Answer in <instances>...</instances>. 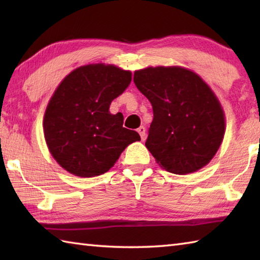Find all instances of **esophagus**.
I'll list each match as a JSON object with an SVG mask.
<instances>
[{
	"label": "esophagus",
	"mask_w": 260,
	"mask_h": 260,
	"mask_svg": "<svg viewBox=\"0 0 260 260\" xmlns=\"http://www.w3.org/2000/svg\"><path fill=\"white\" fill-rule=\"evenodd\" d=\"M137 132H139V134L141 135V139L144 140L145 136H146V129H145V127H144V126L139 127V129H137Z\"/></svg>",
	"instance_id": "1"
}]
</instances>
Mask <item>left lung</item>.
<instances>
[{"mask_svg": "<svg viewBox=\"0 0 260 260\" xmlns=\"http://www.w3.org/2000/svg\"><path fill=\"white\" fill-rule=\"evenodd\" d=\"M134 82L152 104L145 145L157 163L171 173L187 174L211 161L223 139L224 115L206 82L181 67L135 71Z\"/></svg>", "mask_w": 260, "mask_h": 260, "instance_id": "left-lung-1", "label": "left lung"}]
</instances>
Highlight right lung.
<instances>
[{
	"label": "right lung",
	"instance_id": "obj_1",
	"mask_svg": "<svg viewBox=\"0 0 260 260\" xmlns=\"http://www.w3.org/2000/svg\"><path fill=\"white\" fill-rule=\"evenodd\" d=\"M132 81L131 71L103 63L74 70L59 85L45 114L43 131L54 159L81 178L104 174L114 167L139 133L123 127L121 113L109 106Z\"/></svg>",
	"mask_w": 260,
	"mask_h": 260
}]
</instances>
